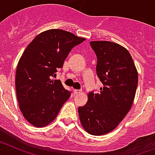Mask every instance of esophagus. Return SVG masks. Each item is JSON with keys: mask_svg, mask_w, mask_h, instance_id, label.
<instances>
[{"mask_svg": "<svg viewBox=\"0 0 155 155\" xmlns=\"http://www.w3.org/2000/svg\"><path fill=\"white\" fill-rule=\"evenodd\" d=\"M81 89H74V94H78L81 93Z\"/></svg>", "mask_w": 155, "mask_h": 155, "instance_id": "34e87169", "label": "esophagus"}]
</instances>
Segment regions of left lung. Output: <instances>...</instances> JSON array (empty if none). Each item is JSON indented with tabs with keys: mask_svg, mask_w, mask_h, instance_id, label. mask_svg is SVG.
I'll return each mask as SVG.
<instances>
[{
	"mask_svg": "<svg viewBox=\"0 0 155 155\" xmlns=\"http://www.w3.org/2000/svg\"><path fill=\"white\" fill-rule=\"evenodd\" d=\"M90 45L96 54L97 76L103 87L98 93L89 92L87 102L78 108V114L83 128L100 136L113 130L130 111L138 74L124 46L109 41H92Z\"/></svg>",
	"mask_w": 155,
	"mask_h": 155,
	"instance_id": "left-lung-1",
	"label": "left lung"
}]
</instances>
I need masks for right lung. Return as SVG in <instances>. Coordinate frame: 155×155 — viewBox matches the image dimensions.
I'll return each instance as SVG.
<instances>
[{"instance_id": "right-lung-1", "label": "right lung", "mask_w": 155, "mask_h": 155, "mask_svg": "<svg viewBox=\"0 0 155 155\" xmlns=\"http://www.w3.org/2000/svg\"><path fill=\"white\" fill-rule=\"evenodd\" d=\"M85 40L61 29L39 34L19 60L15 87L20 110L25 120L36 127L55 120L71 96L60 80H52L72 48Z\"/></svg>"}]
</instances>
